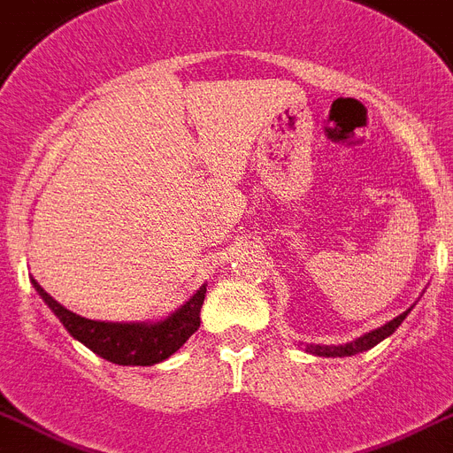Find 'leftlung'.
Listing matches in <instances>:
<instances>
[{
    "label": "left lung",
    "mask_w": 453,
    "mask_h": 453,
    "mask_svg": "<svg viewBox=\"0 0 453 453\" xmlns=\"http://www.w3.org/2000/svg\"><path fill=\"white\" fill-rule=\"evenodd\" d=\"M412 310V308H410ZM410 310H405L403 315L394 317L391 321H387L384 326L375 328V331H370V334H364L361 338L352 340V342H345V345H305V352L315 354V357H354V354H361L370 347L380 345L382 340H387L388 335L395 334V328L401 326L403 319L410 315Z\"/></svg>",
    "instance_id": "obj_1"
}]
</instances>
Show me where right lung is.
Instances as JSON below:
<instances>
[{"mask_svg": "<svg viewBox=\"0 0 453 453\" xmlns=\"http://www.w3.org/2000/svg\"><path fill=\"white\" fill-rule=\"evenodd\" d=\"M32 285L52 315L62 321L71 338L83 342L88 349L118 365H155L166 361L196 334L201 326V305L205 285L187 298L180 308L157 321H99L88 319L59 305L43 287L32 278Z\"/></svg>", "mask_w": 453, "mask_h": 453, "instance_id": "obj_1", "label": "right lung"}]
</instances>
